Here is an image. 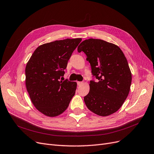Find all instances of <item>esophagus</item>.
I'll return each mask as SVG.
<instances>
[{
	"mask_svg": "<svg viewBox=\"0 0 154 154\" xmlns=\"http://www.w3.org/2000/svg\"><path fill=\"white\" fill-rule=\"evenodd\" d=\"M83 83V82H77V84H78V86H80V85H82Z\"/></svg>",
	"mask_w": 154,
	"mask_h": 154,
	"instance_id": "esophagus-1",
	"label": "esophagus"
}]
</instances>
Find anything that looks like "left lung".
<instances>
[{"label": "left lung", "instance_id": "left-lung-1", "mask_svg": "<svg viewBox=\"0 0 154 154\" xmlns=\"http://www.w3.org/2000/svg\"><path fill=\"white\" fill-rule=\"evenodd\" d=\"M83 51L90 64L91 74L98 80L90 82V91L84 97L87 108L107 116L118 110L130 92L131 72L121 48L100 39L83 41L78 52Z\"/></svg>", "mask_w": 154, "mask_h": 154}]
</instances>
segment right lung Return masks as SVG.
<instances>
[{
    "mask_svg": "<svg viewBox=\"0 0 154 154\" xmlns=\"http://www.w3.org/2000/svg\"><path fill=\"white\" fill-rule=\"evenodd\" d=\"M81 41L67 38L43 44L36 48L26 64L25 81L30 99L47 116L62 114L75 94L76 82L60 81V78L64 76L67 62Z\"/></svg>",
    "mask_w": 154,
    "mask_h": 154,
    "instance_id": "add662e5",
    "label": "right lung"
}]
</instances>
